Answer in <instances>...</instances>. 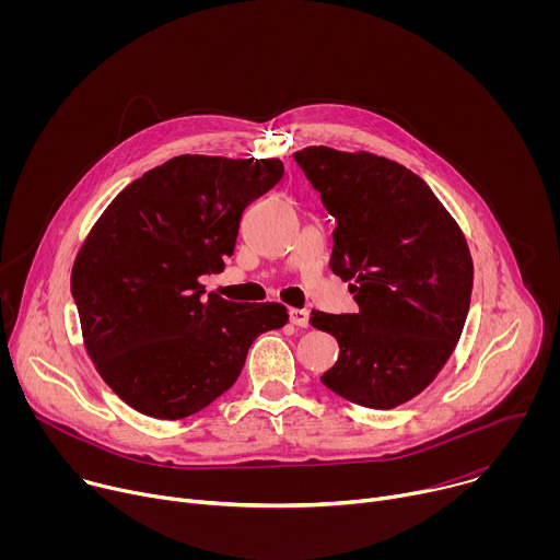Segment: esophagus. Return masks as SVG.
Segmentation results:
<instances>
[{"label": "esophagus", "mask_w": 560, "mask_h": 560, "mask_svg": "<svg viewBox=\"0 0 560 560\" xmlns=\"http://www.w3.org/2000/svg\"><path fill=\"white\" fill-rule=\"evenodd\" d=\"M307 322H310L307 310L290 307V324H292V326H296V328H307Z\"/></svg>", "instance_id": "1"}]
</instances>
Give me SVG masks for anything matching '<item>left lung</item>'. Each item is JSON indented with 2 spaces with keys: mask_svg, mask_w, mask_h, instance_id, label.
<instances>
[{
  "mask_svg": "<svg viewBox=\"0 0 560 560\" xmlns=\"http://www.w3.org/2000/svg\"><path fill=\"white\" fill-rule=\"evenodd\" d=\"M294 162L337 219L330 270L352 281L359 303L354 314L310 316L339 341L322 381L363 408L408 404L460 339L474 283L465 234L430 186L392 159L307 145Z\"/></svg>",
  "mask_w": 560,
  "mask_h": 560,
  "instance_id": "obj_1",
  "label": "left lung"
}]
</instances>
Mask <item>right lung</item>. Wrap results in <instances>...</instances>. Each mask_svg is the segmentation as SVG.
<instances>
[{
    "instance_id": "add662e5",
    "label": "right lung",
    "mask_w": 560,
    "mask_h": 560,
    "mask_svg": "<svg viewBox=\"0 0 560 560\" xmlns=\"http://www.w3.org/2000/svg\"><path fill=\"white\" fill-rule=\"evenodd\" d=\"M283 177L279 159L179 154L126 186L77 253L70 290L84 348L132 410L177 421L242 374L253 341L288 324L281 303H234L223 270L244 210Z\"/></svg>"
}]
</instances>
